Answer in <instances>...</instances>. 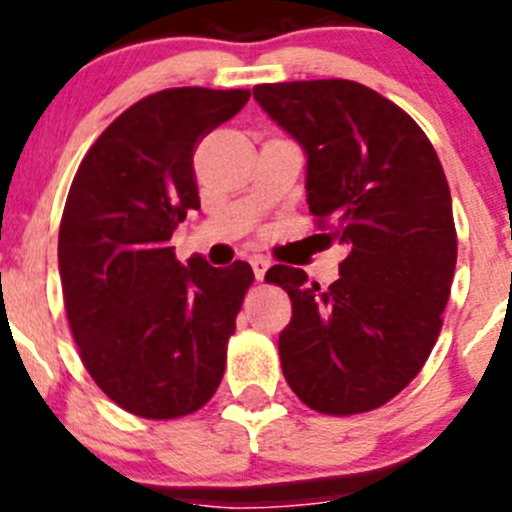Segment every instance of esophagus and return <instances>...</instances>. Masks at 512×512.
Segmentation results:
<instances>
[{"mask_svg": "<svg viewBox=\"0 0 512 512\" xmlns=\"http://www.w3.org/2000/svg\"><path fill=\"white\" fill-rule=\"evenodd\" d=\"M267 267H270V262H267L265 257H252V272H255L257 282H262V280H265V272H267Z\"/></svg>", "mask_w": 512, "mask_h": 512, "instance_id": "34e87169", "label": "esophagus"}]
</instances>
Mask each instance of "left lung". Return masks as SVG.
<instances>
[{"label":"left lung","mask_w":512,"mask_h":512,"mask_svg":"<svg viewBox=\"0 0 512 512\" xmlns=\"http://www.w3.org/2000/svg\"><path fill=\"white\" fill-rule=\"evenodd\" d=\"M252 94L304 148L309 213L349 250L329 289L304 270H267L292 299L280 334L289 389L319 414L379 409L423 369L451 294L458 240L441 160L409 113L356 81Z\"/></svg>","instance_id":"left-lung-1"}]
</instances>
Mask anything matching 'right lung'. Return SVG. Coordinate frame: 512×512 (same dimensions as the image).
I'll return each instance as SVG.
<instances>
[{"label": "right lung", "instance_id": "right-lung-1", "mask_svg": "<svg viewBox=\"0 0 512 512\" xmlns=\"http://www.w3.org/2000/svg\"><path fill=\"white\" fill-rule=\"evenodd\" d=\"M250 91L165 89L133 103L89 148L59 227L64 307L81 361L123 411L153 421L203 409L255 275L247 262L175 260L170 237L200 208L195 146Z\"/></svg>", "mask_w": 512, "mask_h": 512}]
</instances>
